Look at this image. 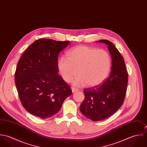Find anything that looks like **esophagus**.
Returning <instances> with one entry per match:
<instances>
[{
    "mask_svg": "<svg viewBox=\"0 0 147 147\" xmlns=\"http://www.w3.org/2000/svg\"><path fill=\"white\" fill-rule=\"evenodd\" d=\"M71 89H72V91L73 93L76 92H77V91L79 90L78 89H77V88H75V87H73V86L71 87Z\"/></svg>",
    "mask_w": 147,
    "mask_h": 147,
    "instance_id": "esophagus-1",
    "label": "esophagus"
}]
</instances>
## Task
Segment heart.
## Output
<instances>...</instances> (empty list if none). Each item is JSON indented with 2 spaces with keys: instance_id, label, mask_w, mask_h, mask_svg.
Listing matches in <instances>:
<instances>
[{
  "instance_id": "obj_1",
  "label": "heart",
  "mask_w": 147,
  "mask_h": 147,
  "mask_svg": "<svg viewBox=\"0 0 147 147\" xmlns=\"http://www.w3.org/2000/svg\"><path fill=\"white\" fill-rule=\"evenodd\" d=\"M111 67V58L103 49L79 45L67 53L58 62V68L63 80L69 83L74 78L75 85L94 87L102 83L107 77Z\"/></svg>"
}]
</instances>
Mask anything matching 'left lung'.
Wrapping results in <instances>:
<instances>
[{
    "label": "left lung",
    "mask_w": 147,
    "mask_h": 147,
    "mask_svg": "<svg viewBox=\"0 0 147 147\" xmlns=\"http://www.w3.org/2000/svg\"><path fill=\"white\" fill-rule=\"evenodd\" d=\"M105 43L111 55L112 67L110 76L102 84L85 88V98L80 106L83 114L93 121H99L113 115L123 105L128 83V73L123 57L112 42Z\"/></svg>",
    "instance_id": "8db88e82"
}]
</instances>
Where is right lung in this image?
<instances>
[{
  "label": "right lung",
  "instance_id": "add662e5",
  "mask_svg": "<svg viewBox=\"0 0 147 147\" xmlns=\"http://www.w3.org/2000/svg\"><path fill=\"white\" fill-rule=\"evenodd\" d=\"M69 41L41 38L21 55L15 82L22 106L43 119L57 114L65 98L72 94L70 86L58 74L59 53Z\"/></svg>",
  "mask_w": 147,
  "mask_h": 147
}]
</instances>
